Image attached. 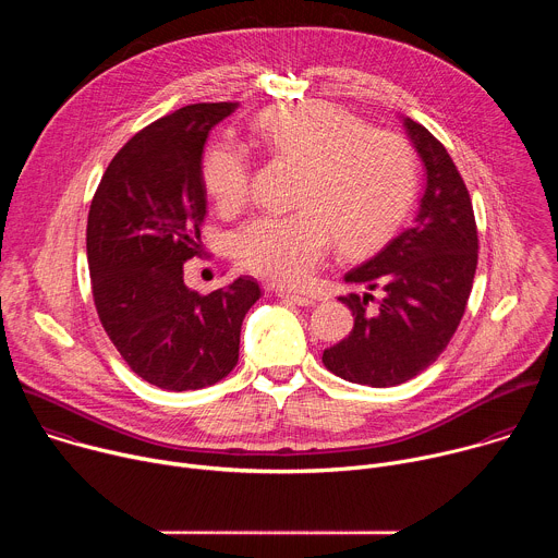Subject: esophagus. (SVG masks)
Masks as SVG:
<instances>
[{"label":"esophagus","instance_id":"esophagus-1","mask_svg":"<svg viewBox=\"0 0 558 558\" xmlns=\"http://www.w3.org/2000/svg\"><path fill=\"white\" fill-rule=\"evenodd\" d=\"M278 298H282V300H289V302H293V304H298V306H311V304H315V298L313 295H304V293H291V291H278Z\"/></svg>","mask_w":558,"mask_h":558}]
</instances>
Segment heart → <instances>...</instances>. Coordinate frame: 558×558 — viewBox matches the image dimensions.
Returning <instances> with one entry per match:
<instances>
[{"mask_svg": "<svg viewBox=\"0 0 558 558\" xmlns=\"http://www.w3.org/2000/svg\"><path fill=\"white\" fill-rule=\"evenodd\" d=\"M256 132L269 151L304 166L293 214H267L233 235L245 269L278 284H302L331 245L364 247L402 216L415 181L411 145L395 132L368 130L331 104L280 106L263 112ZM203 183L222 209L250 196L247 151L214 143L203 161Z\"/></svg>", "mask_w": 558, "mask_h": 558, "instance_id": "b5f03b06", "label": "heart"}]
</instances>
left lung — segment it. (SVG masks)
Wrapping results in <instances>:
<instances>
[{
  "label": "left lung",
  "instance_id": "obj_1",
  "mask_svg": "<svg viewBox=\"0 0 558 558\" xmlns=\"http://www.w3.org/2000/svg\"><path fill=\"white\" fill-rule=\"evenodd\" d=\"M402 121L426 170L417 214L344 276L368 291L338 298L355 315L353 331L323 353L331 373L373 388L404 384L441 355L463 317L480 250L470 194L450 154L424 125Z\"/></svg>",
  "mask_w": 558,
  "mask_h": 558
}]
</instances>
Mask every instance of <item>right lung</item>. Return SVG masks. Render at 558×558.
Returning a JSON list of instances; mask_svg holds the SVG:
<instances>
[{
    "label": "right lung",
    "instance_id": "obj_1",
    "mask_svg": "<svg viewBox=\"0 0 558 558\" xmlns=\"http://www.w3.org/2000/svg\"><path fill=\"white\" fill-rule=\"evenodd\" d=\"M238 104H194L134 134L112 158L88 214V265L99 320L145 381L196 390L238 362L241 327L260 298L254 278L207 295L183 280L207 211L203 147Z\"/></svg>",
    "mask_w": 558,
    "mask_h": 558
}]
</instances>
